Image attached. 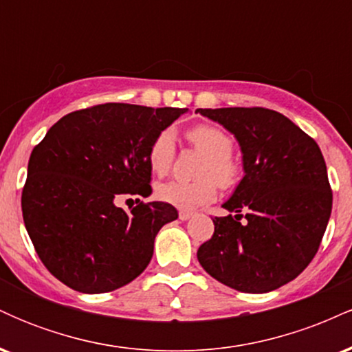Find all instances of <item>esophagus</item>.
I'll use <instances>...</instances> for the list:
<instances>
[{
    "instance_id": "1",
    "label": "esophagus",
    "mask_w": 352,
    "mask_h": 352,
    "mask_svg": "<svg viewBox=\"0 0 352 352\" xmlns=\"http://www.w3.org/2000/svg\"><path fill=\"white\" fill-rule=\"evenodd\" d=\"M192 217H193L192 212H180V213H179V218H180L182 221L188 220V218H192Z\"/></svg>"
}]
</instances>
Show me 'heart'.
I'll use <instances>...</instances> for the list:
<instances>
[{"mask_svg": "<svg viewBox=\"0 0 352 352\" xmlns=\"http://www.w3.org/2000/svg\"><path fill=\"white\" fill-rule=\"evenodd\" d=\"M188 142L205 160L199 168L200 180H170L157 187V197L165 204L180 210H193L208 204L217 197V184L230 188L240 179L241 168L232 157L233 140L227 132L215 125H195L187 132ZM175 157V140L170 131H162L148 148V165L157 175H165Z\"/></svg>", "mask_w": 352, "mask_h": 352, "instance_id": "obj_1", "label": "heart"}]
</instances>
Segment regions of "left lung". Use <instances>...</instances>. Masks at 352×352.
Segmentation results:
<instances>
[{
  "label": "left lung",
  "mask_w": 352,
  "mask_h": 352,
  "mask_svg": "<svg viewBox=\"0 0 352 352\" xmlns=\"http://www.w3.org/2000/svg\"><path fill=\"white\" fill-rule=\"evenodd\" d=\"M197 112L235 135L245 170L223 204L230 215L215 217L213 236L197 258L210 276L236 292H273L311 263L328 227L333 192L322 153L296 124L272 109Z\"/></svg>",
  "instance_id": "left-lung-1"
}]
</instances>
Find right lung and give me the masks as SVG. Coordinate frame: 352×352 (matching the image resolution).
<instances>
[{"label":"right lung","mask_w":352,"mask_h":352,"mask_svg":"<svg viewBox=\"0 0 352 352\" xmlns=\"http://www.w3.org/2000/svg\"><path fill=\"white\" fill-rule=\"evenodd\" d=\"M188 109L107 102L59 119L33 148L21 208L28 235L52 276L79 293L114 292L151 263L157 233L179 218L148 197V148Z\"/></svg>","instance_id":"obj_1"}]
</instances>
